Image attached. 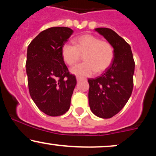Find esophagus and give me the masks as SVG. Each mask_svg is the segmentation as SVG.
<instances>
[{
	"label": "esophagus",
	"instance_id": "1",
	"mask_svg": "<svg viewBox=\"0 0 156 156\" xmlns=\"http://www.w3.org/2000/svg\"><path fill=\"white\" fill-rule=\"evenodd\" d=\"M82 79H83V78H81V77H76L77 81H80V80H81Z\"/></svg>",
	"mask_w": 156,
	"mask_h": 156
}]
</instances>
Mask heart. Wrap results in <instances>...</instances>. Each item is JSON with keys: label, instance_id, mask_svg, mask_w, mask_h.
Masks as SVG:
<instances>
[{"label": "heart", "instance_id": "obj_1", "mask_svg": "<svg viewBox=\"0 0 156 156\" xmlns=\"http://www.w3.org/2000/svg\"><path fill=\"white\" fill-rule=\"evenodd\" d=\"M75 46L64 44L62 55L64 62L72 66L83 55V63L77 64L70 69L73 74L78 76H88L94 72L102 73L112 63L114 51L112 45L106 41L91 34L80 36L74 40Z\"/></svg>", "mask_w": 156, "mask_h": 156}]
</instances>
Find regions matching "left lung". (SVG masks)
<instances>
[{
  "mask_svg": "<svg viewBox=\"0 0 156 156\" xmlns=\"http://www.w3.org/2000/svg\"><path fill=\"white\" fill-rule=\"evenodd\" d=\"M94 30L112 44L114 56L104 73L88 79L89 104L94 115L108 119L120 112L131 95L135 63L129 44L115 31L108 28Z\"/></svg>",
  "mask_w": 156,
  "mask_h": 156,
  "instance_id": "8db88e82",
  "label": "left lung"
}]
</instances>
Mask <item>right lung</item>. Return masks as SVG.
<instances>
[{
    "label": "right lung",
    "instance_id": "obj_1",
    "mask_svg": "<svg viewBox=\"0 0 156 156\" xmlns=\"http://www.w3.org/2000/svg\"><path fill=\"white\" fill-rule=\"evenodd\" d=\"M73 33L67 27H52L40 32L27 49L30 95L39 110L51 117L69 110L77 83L62 55V47Z\"/></svg>",
    "mask_w": 156,
    "mask_h": 156
}]
</instances>
